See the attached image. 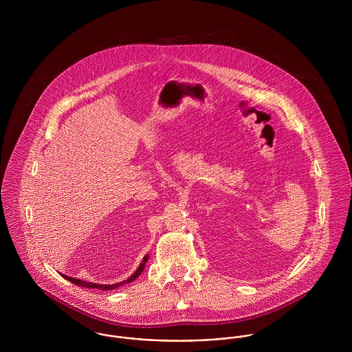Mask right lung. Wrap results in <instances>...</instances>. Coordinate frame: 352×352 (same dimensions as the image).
I'll return each instance as SVG.
<instances>
[{"label":"right lung","instance_id":"1","mask_svg":"<svg viewBox=\"0 0 352 352\" xmlns=\"http://www.w3.org/2000/svg\"><path fill=\"white\" fill-rule=\"evenodd\" d=\"M146 261H148V256L144 257V260H142V263L140 264V267L137 268V271H135L129 279H126V280H123V282H120V283H115V285H99V283H94V282H85V280H81V279H76V278H72V276H67V275H62V274H60V275H62L65 279H67L69 282H72V283H74V285H77V286H81V287L100 289V290H113V289H116V287H119V286H122V285L131 283L133 280H135V279L142 274Z\"/></svg>","mask_w":352,"mask_h":352}]
</instances>
